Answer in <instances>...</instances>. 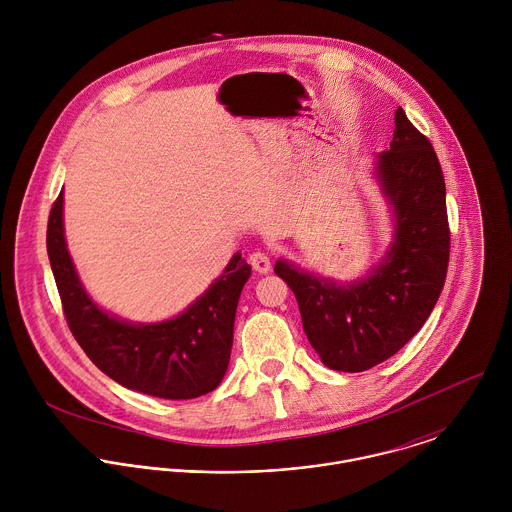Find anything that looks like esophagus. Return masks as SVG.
I'll use <instances>...</instances> for the list:
<instances>
[{
	"label": "esophagus",
	"instance_id": "1",
	"mask_svg": "<svg viewBox=\"0 0 512 512\" xmlns=\"http://www.w3.org/2000/svg\"><path fill=\"white\" fill-rule=\"evenodd\" d=\"M250 264L252 268L258 272V274H268L270 268H272V262H270V256L264 254V252H252L250 254Z\"/></svg>",
	"mask_w": 512,
	"mask_h": 512
}]
</instances>
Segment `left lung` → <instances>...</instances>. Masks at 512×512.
Returning <instances> with one entry per match:
<instances>
[{
	"label": "left lung",
	"mask_w": 512,
	"mask_h": 512,
	"mask_svg": "<svg viewBox=\"0 0 512 512\" xmlns=\"http://www.w3.org/2000/svg\"><path fill=\"white\" fill-rule=\"evenodd\" d=\"M374 177L392 213V242L368 274L341 282L280 258L274 272L292 288L303 331L321 363L363 372L396 355L426 323L449 262L445 181L438 155L398 108Z\"/></svg>",
	"instance_id": "8db88e82"
}]
</instances>
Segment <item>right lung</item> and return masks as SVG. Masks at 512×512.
Listing matches in <instances>:
<instances>
[{"mask_svg": "<svg viewBox=\"0 0 512 512\" xmlns=\"http://www.w3.org/2000/svg\"><path fill=\"white\" fill-rule=\"evenodd\" d=\"M63 193L47 224V254L74 339L106 376L165 400L213 392L226 374L236 305L252 268L236 252L219 278L179 315L132 323L104 311L84 290L65 238Z\"/></svg>", "mask_w": 512, "mask_h": 512, "instance_id": "right-lung-1", "label": "right lung"}]
</instances>
